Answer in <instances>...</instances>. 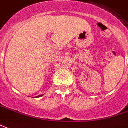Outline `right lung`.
I'll use <instances>...</instances> for the list:
<instances>
[{"instance_id": "right-lung-1", "label": "right lung", "mask_w": 128, "mask_h": 128, "mask_svg": "<svg viewBox=\"0 0 128 128\" xmlns=\"http://www.w3.org/2000/svg\"><path fill=\"white\" fill-rule=\"evenodd\" d=\"M42 96H43V94H41V95H38V96L36 97V98H37V97H42Z\"/></svg>"}]
</instances>
